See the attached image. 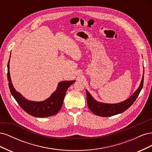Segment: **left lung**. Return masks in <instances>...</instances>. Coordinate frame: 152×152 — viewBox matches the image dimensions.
<instances>
[{"instance_id": "obj_1", "label": "left lung", "mask_w": 152, "mask_h": 152, "mask_svg": "<svg viewBox=\"0 0 152 152\" xmlns=\"http://www.w3.org/2000/svg\"><path fill=\"white\" fill-rule=\"evenodd\" d=\"M144 81V75L142 76L141 84L139 88L133 94L131 97L122 102L117 104H106L99 103L96 101L87 90H86L87 94V102L91 111L98 116L101 117H111L115 115L121 113L126 111L134 103L135 100L140 93V91L142 88Z\"/></svg>"}]
</instances>
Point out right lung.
I'll use <instances>...</instances> for the list:
<instances>
[{
	"label": "right lung",
	"mask_w": 152,
	"mask_h": 152,
	"mask_svg": "<svg viewBox=\"0 0 152 152\" xmlns=\"http://www.w3.org/2000/svg\"><path fill=\"white\" fill-rule=\"evenodd\" d=\"M7 80L11 93L17 103L27 113L35 117H48L56 115L62 107L68 88L75 82L66 80L59 82L57 90L49 98L44 102H35L25 99L13 87L10 73V60L7 64Z\"/></svg>",
	"instance_id": "1"
}]
</instances>
